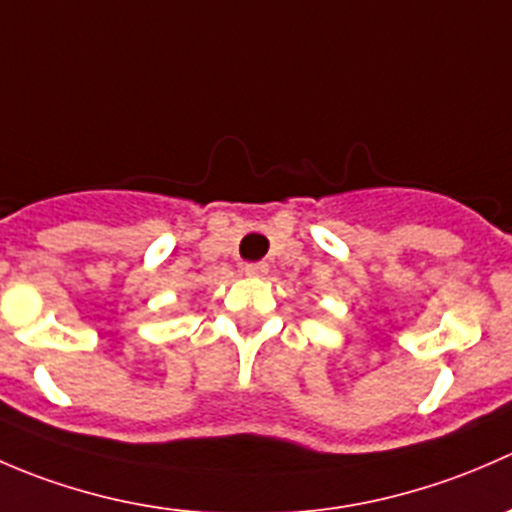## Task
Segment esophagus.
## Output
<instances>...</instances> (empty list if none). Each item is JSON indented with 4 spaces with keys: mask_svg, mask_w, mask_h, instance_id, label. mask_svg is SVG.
I'll list each match as a JSON object with an SVG mask.
<instances>
[{
    "mask_svg": "<svg viewBox=\"0 0 512 512\" xmlns=\"http://www.w3.org/2000/svg\"><path fill=\"white\" fill-rule=\"evenodd\" d=\"M270 272V265L267 262H247L245 265V275L250 277H265Z\"/></svg>",
    "mask_w": 512,
    "mask_h": 512,
    "instance_id": "obj_1",
    "label": "esophagus"
}]
</instances>
